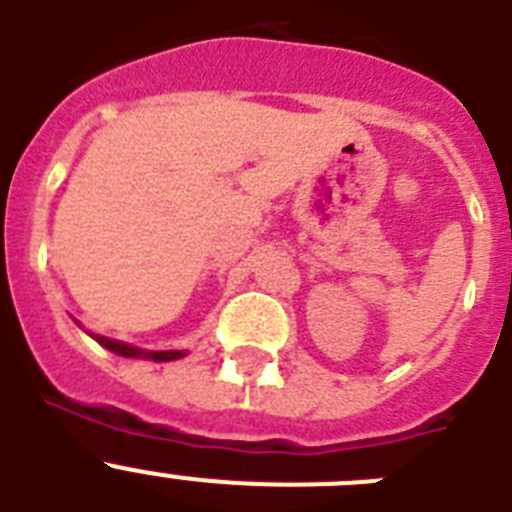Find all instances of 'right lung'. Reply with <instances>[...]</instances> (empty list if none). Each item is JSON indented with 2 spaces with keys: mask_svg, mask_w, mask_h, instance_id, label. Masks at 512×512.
<instances>
[{
  "mask_svg": "<svg viewBox=\"0 0 512 512\" xmlns=\"http://www.w3.org/2000/svg\"><path fill=\"white\" fill-rule=\"evenodd\" d=\"M104 348H110L112 354L117 356H128V359H151V361H174V359H182L187 356L184 351H143V348H135L130 343H122V341H112V338H104V336H94Z\"/></svg>",
  "mask_w": 512,
  "mask_h": 512,
  "instance_id": "1",
  "label": "right lung"
}]
</instances>
